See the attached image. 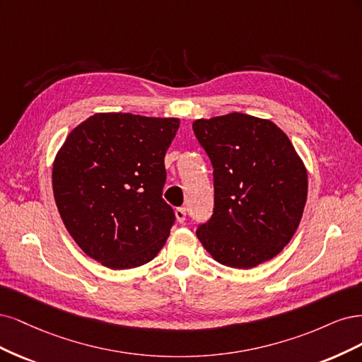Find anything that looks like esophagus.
I'll return each mask as SVG.
<instances>
[{
  "label": "esophagus",
  "instance_id": "esophagus-1",
  "mask_svg": "<svg viewBox=\"0 0 362 362\" xmlns=\"http://www.w3.org/2000/svg\"><path fill=\"white\" fill-rule=\"evenodd\" d=\"M176 218H177L180 224L185 223V219H186V209L185 207H177L176 209Z\"/></svg>",
  "mask_w": 362,
  "mask_h": 362
}]
</instances>
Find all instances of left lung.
<instances>
[{"instance_id": "1", "label": "left lung", "mask_w": 362, "mask_h": 362, "mask_svg": "<svg viewBox=\"0 0 362 362\" xmlns=\"http://www.w3.org/2000/svg\"><path fill=\"white\" fill-rule=\"evenodd\" d=\"M214 167V214L197 228L221 264L251 269L293 238L307 202V170L271 120L231 112L192 123Z\"/></svg>"}]
</instances>
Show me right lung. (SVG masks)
Here are the masks:
<instances>
[{"label": "right lung", "mask_w": 362, "mask_h": 362, "mask_svg": "<svg viewBox=\"0 0 362 362\" xmlns=\"http://www.w3.org/2000/svg\"><path fill=\"white\" fill-rule=\"evenodd\" d=\"M179 119L100 112L69 134L52 168L58 212L74 240L110 269L148 263L176 221L162 198Z\"/></svg>", "instance_id": "add662e5"}]
</instances>
